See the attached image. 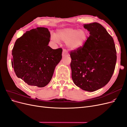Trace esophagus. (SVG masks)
<instances>
[{
  "instance_id": "34e87169",
  "label": "esophagus",
  "mask_w": 127,
  "mask_h": 127,
  "mask_svg": "<svg viewBox=\"0 0 127 127\" xmlns=\"http://www.w3.org/2000/svg\"><path fill=\"white\" fill-rule=\"evenodd\" d=\"M68 56H69V53L67 51V50H66V49H64L63 51V57H65Z\"/></svg>"
}]
</instances>
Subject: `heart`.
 <instances>
[{"instance_id": "1", "label": "heart", "mask_w": 127, "mask_h": 127, "mask_svg": "<svg viewBox=\"0 0 127 127\" xmlns=\"http://www.w3.org/2000/svg\"><path fill=\"white\" fill-rule=\"evenodd\" d=\"M88 37V32L85 29L68 28L61 29L58 32L53 41L58 40L66 42L67 47L71 50H77L82 47Z\"/></svg>"}]
</instances>
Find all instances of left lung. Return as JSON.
Listing matches in <instances>:
<instances>
[{
  "instance_id": "8db88e82",
  "label": "left lung",
  "mask_w": 127,
  "mask_h": 127,
  "mask_svg": "<svg viewBox=\"0 0 127 127\" xmlns=\"http://www.w3.org/2000/svg\"><path fill=\"white\" fill-rule=\"evenodd\" d=\"M90 36L80 48L71 51V77L83 90L94 92L109 83L114 71L117 51L112 37L98 23L84 24Z\"/></svg>"
}]
</instances>
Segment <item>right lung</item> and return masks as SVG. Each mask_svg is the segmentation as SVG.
<instances>
[{
	"label": "right lung",
	"instance_id": "right-lung-1",
	"mask_svg": "<svg viewBox=\"0 0 127 127\" xmlns=\"http://www.w3.org/2000/svg\"><path fill=\"white\" fill-rule=\"evenodd\" d=\"M50 39L49 30L40 27L26 31L15 42L11 65L17 77L30 86L48 85L62 58L63 49L50 47Z\"/></svg>",
	"mask_w": 127,
	"mask_h": 127
}]
</instances>
